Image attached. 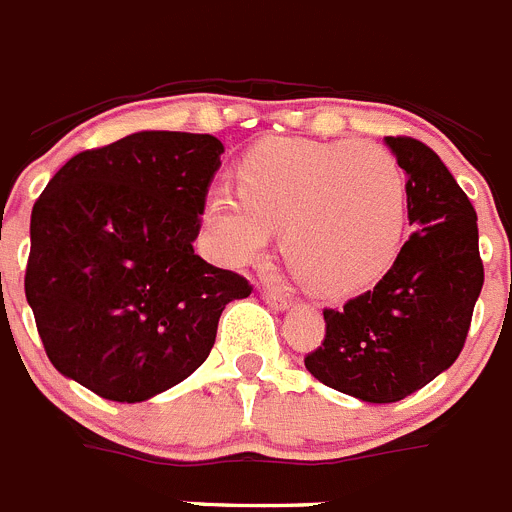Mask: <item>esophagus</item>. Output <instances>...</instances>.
Returning a JSON list of instances; mask_svg holds the SVG:
<instances>
[{"mask_svg":"<svg viewBox=\"0 0 512 512\" xmlns=\"http://www.w3.org/2000/svg\"><path fill=\"white\" fill-rule=\"evenodd\" d=\"M262 301H265V304H268V306H273V309H281V311L291 306V301H288L286 296L270 291V288H262Z\"/></svg>","mask_w":512,"mask_h":512,"instance_id":"esophagus-1","label":"esophagus"}]
</instances>
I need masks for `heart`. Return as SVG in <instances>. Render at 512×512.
<instances>
[{
    "label": "heart",
    "mask_w": 512,
    "mask_h": 512,
    "mask_svg": "<svg viewBox=\"0 0 512 512\" xmlns=\"http://www.w3.org/2000/svg\"><path fill=\"white\" fill-rule=\"evenodd\" d=\"M239 193L208 190L203 226L213 255L247 265L283 226L291 268L324 296L373 286L397 260L407 193L399 162L371 141L270 139L244 154Z\"/></svg>",
    "instance_id": "1"
}]
</instances>
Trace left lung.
<instances>
[{
  "label": "left lung",
  "instance_id": "obj_1",
  "mask_svg": "<svg viewBox=\"0 0 512 512\" xmlns=\"http://www.w3.org/2000/svg\"><path fill=\"white\" fill-rule=\"evenodd\" d=\"M386 144L407 175L415 231L373 291L324 309L322 345L304 358L324 386L373 404L410 397L459 358L484 283L477 211L459 182L422 141Z\"/></svg>",
  "mask_w": 512,
  "mask_h": 512
}]
</instances>
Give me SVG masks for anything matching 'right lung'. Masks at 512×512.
Wrapping results in <instances>:
<instances>
[{
	"instance_id": "1",
	"label": "right lung",
	"mask_w": 512,
	"mask_h": 512,
	"mask_svg": "<svg viewBox=\"0 0 512 512\" xmlns=\"http://www.w3.org/2000/svg\"><path fill=\"white\" fill-rule=\"evenodd\" d=\"M221 151L208 133H131L79 151L35 201V327L56 371L102 399L144 402L188 379L224 306L252 293L193 250Z\"/></svg>"
}]
</instances>
